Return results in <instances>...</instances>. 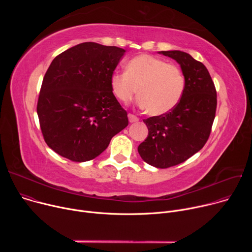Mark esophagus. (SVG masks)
Listing matches in <instances>:
<instances>
[{
	"mask_svg": "<svg viewBox=\"0 0 252 252\" xmlns=\"http://www.w3.org/2000/svg\"><path fill=\"white\" fill-rule=\"evenodd\" d=\"M128 121H129V123H136V122H138V118L135 117L134 115L128 114Z\"/></svg>",
	"mask_w": 252,
	"mask_h": 252,
	"instance_id": "34e87169",
	"label": "esophagus"
}]
</instances>
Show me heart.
I'll return each mask as SVG.
<instances>
[{"instance_id":"1","label":"heart","mask_w":252,"mask_h":252,"mask_svg":"<svg viewBox=\"0 0 252 252\" xmlns=\"http://www.w3.org/2000/svg\"><path fill=\"white\" fill-rule=\"evenodd\" d=\"M111 88L123 103L131 101L137 92L142 109L159 116L174 109L182 99L186 79L177 65L151 55H138L126 63V73L112 76Z\"/></svg>"}]
</instances>
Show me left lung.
I'll list each match as a JSON object with an SVG mask.
<instances>
[{"label": "left lung", "instance_id": "obj_1", "mask_svg": "<svg viewBox=\"0 0 252 252\" xmlns=\"http://www.w3.org/2000/svg\"><path fill=\"white\" fill-rule=\"evenodd\" d=\"M181 64L186 89L177 105L143 120L149 135L137 148L147 163L167 168L186 161L207 141L217 111V91L205 65L181 51L159 52Z\"/></svg>", "mask_w": 252, "mask_h": 252}]
</instances>
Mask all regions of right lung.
Segmentation results:
<instances>
[{
  "instance_id": "right-lung-1",
  "label": "right lung",
  "mask_w": 252,
  "mask_h": 252,
  "mask_svg": "<svg viewBox=\"0 0 252 252\" xmlns=\"http://www.w3.org/2000/svg\"><path fill=\"white\" fill-rule=\"evenodd\" d=\"M126 51L88 42L57 56L44 77L37 113L45 141L77 162L99 156L128 125L111 78Z\"/></svg>"
}]
</instances>
